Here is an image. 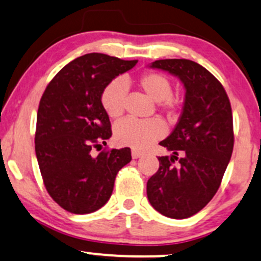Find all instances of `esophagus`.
<instances>
[{
    "label": "esophagus",
    "instance_id": "34e87169",
    "mask_svg": "<svg viewBox=\"0 0 261 261\" xmlns=\"http://www.w3.org/2000/svg\"><path fill=\"white\" fill-rule=\"evenodd\" d=\"M142 154H143V153L140 152V150H137V149H133V150H131V155H133L134 159L140 158V156L142 155Z\"/></svg>",
    "mask_w": 261,
    "mask_h": 261
}]
</instances>
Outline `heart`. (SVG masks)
Listing matches in <instances>:
<instances>
[{"instance_id":"obj_1","label":"heart","mask_w":261,"mask_h":261,"mask_svg":"<svg viewBox=\"0 0 261 261\" xmlns=\"http://www.w3.org/2000/svg\"><path fill=\"white\" fill-rule=\"evenodd\" d=\"M137 86L144 95L158 102L159 109L171 117L180 107V99L172 95V84L168 76L158 71L144 73L136 81ZM126 84L122 79L112 80L103 89L100 95V105L109 118L117 119L124 112ZM163 127L158 120L136 121L125 119L114 127V140L120 146L133 147L135 149H144L154 141L161 139Z\"/></svg>"}]
</instances>
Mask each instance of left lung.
<instances>
[{"label": "left lung", "mask_w": 261, "mask_h": 261, "mask_svg": "<svg viewBox=\"0 0 261 261\" xmlns=\"http://www.w3.org/2000/svg\"><path fill=\"white\" fill-rule=\"evenodd\" d=\"M150 68L177 76L186 93L176 126L159 142L172 155L158 156L147 197L164 216L186 219L200 212L220 187L233 150L231 103L220 81L198 63L159 59Z\"/></svg>", "instance_id": "1"}]
</instances>
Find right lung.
Returning <instances> with one entry per match:
<instances>
[{"label":"right lung","mask_w":261,"mask_h":261,"mask_svg":"<svg viewBox=\"0 0 261 261\" xmlns=\"http://www.w3.org/2000/svg\"><path fill=\"white\" fill-rule=\"evenodd\" d=\"M137 61L89 53L74 59L47 85L37 111L35 152L43 184L52 199L73 214H90L111 198L118 171L131 150L92 148L112 136L100 105L105 87Z\"/></svg>","instance_id":"right-lung-1"}]
</instances>
